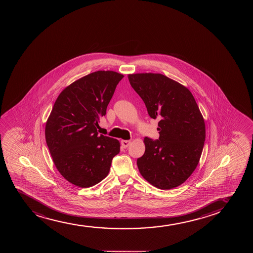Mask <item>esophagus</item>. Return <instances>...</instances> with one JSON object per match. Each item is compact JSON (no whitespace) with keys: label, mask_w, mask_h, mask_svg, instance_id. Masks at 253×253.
<instances>
[{"label":"esophagus","mask_w":253,"mask_h":253,"mask_svg":"<svg viewBox=\"0 0 253 253\" xmlns=\"http://www.w3.org/2000/svg\"><path fill=\"white\" fill-rule=\"evenodd\" d=\"M122 145L124 148H128V146L131 144V141L130 140H122Z\"/></svg>","instance_id":"34e87169"}]
</instances>
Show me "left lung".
<instances>
[{"mask_svg":"<svg viewBox=\"0 0 253 253\" xmlns=\"http://www.w3.org/2000/svg\"><path fill=\"white\" fill-rule=\"evenodd\" d=\"M130 84L149 116L160 120V137L144 138L145 153L137 160L147 181L162 190L185 182L197 168L205 142V123L187 87L160 73L129 74Z\"/></svg>","mask_w":253,"mask_h":253,"instance_id":"left-lung-1","label":"left lung"}]
</instances>
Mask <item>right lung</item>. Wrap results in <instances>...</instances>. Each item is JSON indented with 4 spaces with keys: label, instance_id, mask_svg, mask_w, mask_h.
Wrapping results in <instances>:
<instances>
[{
    "label": "right lung",
    "instance_id": "right-lung-1",
    "mask_svg": "<svg viewBox=\"0 0 253 253\" xmlns=\"http://www.w3.org/2000/svg\"><path fill=\"white\" fill-rule=\"evenodd\" d=\"M123 77L113 71L94 72L67 86L55 100L45 140L55 167L75 186L100 182L119 154V141L99 136L97 127Z\"/></svg>",
    "mask_w": 253,
    "mask_h": 253
}]
</instances>
